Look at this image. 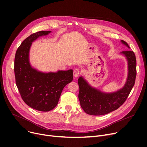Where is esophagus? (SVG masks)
Instances as JSON below:
<instances>
[{"instance_id":"obj_1","label":"esophagus","mask_w":147,"mask_h":147,"mask_svg":"<svg viewBox=\"0 0 147 147\" xmlns=\"http://www.w3.org/2000/svg\"><path fill=\"white\" fill-rule=\"evenodd\" d=\"M80 69L78 68H76L74 69L73 71V76L74 78H78V77L80 75Z\"/></svg>"}]
</instances>
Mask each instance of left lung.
I'll return each mask as SVG.
<instances>
[{"label":"left lung","mask_w":147,"mask_h":147,"mask_svg":"<svg viewBox=\"0 0 147 147\" xmlns=\"http://www.w3.org/2000/svg\"><path fill=\"white\" fill-rule=\"evenodd\" d=\"M129 48L128 44L121 40ZM128 63V75L126 82L121 89L112 93H105L92 87L82 77L78 79L79 99L81 107L86 113L93 115H104L113 111L123 104L134 87L136 76V59L134 52L122 51Z\"/></svg>","instance_id":"1"}]
</instances>
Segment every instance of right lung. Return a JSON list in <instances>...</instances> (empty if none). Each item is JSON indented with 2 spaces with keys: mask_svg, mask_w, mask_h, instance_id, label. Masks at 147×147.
<instances>
[{
  "mask_svg": "<svg viewBox=\"0 0 147 147\" xmlns=\"http://www.w3.org/2000/svg\"><path fill=\"white\" fill-rule=\"evenodd\" d=\"M51 32L40 31L26 38L17 50L14 61L15 82L22 100L31 108L40 111L53 109L64 88L73 79V69L46 73L37 71L30 64L32 42Z\"/></svg>",
  "mask_w": 147,
  "mask_h": 147,
  "instance_id": "1",
  "label": "right lung"
}]
</instances>
